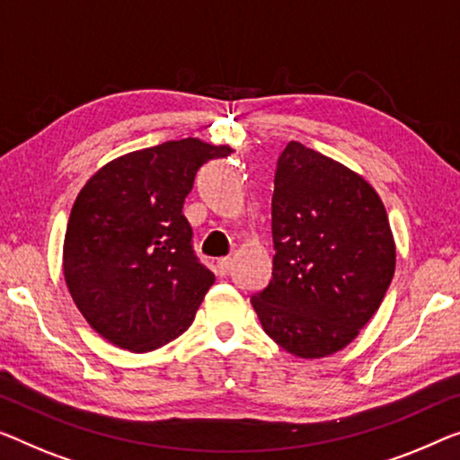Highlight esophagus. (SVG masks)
Masks as SVG:
<instances>
[{
  "mask_svg": "<svg viewBox=\"0 0 460 460\" xmlns=\"http://www.w3.org/2000/svg\"><path fill=\"white\" fill-rule=\"evenodd\" d=\"M217 269H218V274H223V277H227V274L231 272L233 269V260L231 258H221L217 262Z\"/></svg>",
  "mask_w": 460,
  "mask_h": 460,
  "instance_id": "34e87169",
  "label": "esophagus"
}]
</instances>
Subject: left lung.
I'll use <instances>...</instances> for the list:
<instances>
[{
  "instance_id": "1",
  "label": "left lung",
  "mask_w": 460,
  "mask_h": 460,
  "mask_svg": "<svg viewBox=\"0 0 460 460\" xmlns=\"http://www.w3.org/2000/svg\"><path fill=\"white\" fill-rule=\"evenodd\" d=\"M270 208L272 279L250 301L285 351L326 358L358 337L394 277L386 208L363 177L299 142L279 156Z\"/></svg>"
}]
</instances>
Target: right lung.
Wrapping results in <instances>:
<instances>
[{"mask_svg": "<svg viewBox=\"0 0 460 460\" xmlns=\"http://www.w3.org/2000/svg\"><path fill=\"white\" fill-rule=\"evenodd\" d=\"M231 153L198 138L163 142L105 164L80 190L64 274L101 337L144 353L188 331L215 274L196 256L183 202L198 169Z\"/></svg>", "mask_w": 460, "mask_h": 460, "instance_id": "obj_1", "label": "right lung"}]
</instances>
